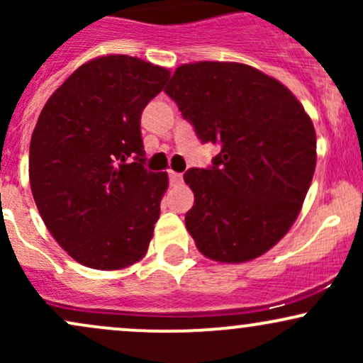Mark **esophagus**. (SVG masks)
<instances>
[{
    "instance_id": "obj_1",
    "label": "esophagus",
    "mask_w": 363,
    "mask_h": 363,
    "mask_svg": "<svg viewBox=\"0 0 363 363\" xmlns=\"http://www.w3.org/2000/svg\"><path fill=\"white\" fill-rule=\"evenodd\" d=\"M169 179H170V184L172 186L182 184V174L181 172H174V170H170Z\"/></svg>"
}]
</instances>
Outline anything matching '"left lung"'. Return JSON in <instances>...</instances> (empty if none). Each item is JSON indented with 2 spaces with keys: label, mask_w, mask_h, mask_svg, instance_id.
Listing matches in <instances>:
<instances>
[{
  "label": "left lung",
  "mask_w": 363,
  "mask_h": 363,
  "mask_svg": "<svg viewBox=\"0 0 363 363\" xmlns=\"http://www.w3.org/2000/svg\"><path fill=\"white\" fill-rule=\"evenodd\" d=\"M165 94L203 143L220 153L189 169L186 227L220 262H245L281 239L301 213L315 170V131L283 83L242 62L199 61L174 72Z\"/></svg>",
  "instance_id": "left-lung-1"
}]
</instances>
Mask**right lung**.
<instances>
[{
    "instance_id": "obj_1",
    "label": "right lung",
    "mask_w": 363,
    "mask_h": 363,
    "mask_svg": "<svg viewBox=\"0 0 363 363\" xmlns=\"http://www.w3.org/2000/svg\"><path fill=\"white\" fill-rule=\"evenodd\" d=\"M169 77L140 57H95L40 111L30 189L48 230L83 266L123 269L148 251L169 177L145 169L140 121Z\"/></svg>"
}]
</instances>
